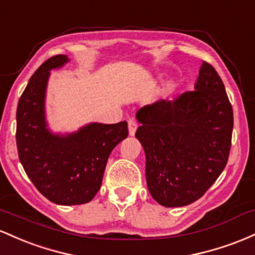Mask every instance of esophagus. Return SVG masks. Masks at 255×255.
I'll use <instances>...</instances> for the list:
<instances>
[{"instance_id": "obj_1", "label": "esophagus", "mask_w": 255, "mask_h": 255, "mask_svg": "<svg viewBox=\"0 0 255 255\" xmlns=\"http://www.w3.org/2000/svg\"><path fill=\"white\" fill-rule=\"evenodd\" d=\"M137 127H138V125H137V123L135 122V120H132V119L128 120V133H130V136L135 135Z\"/></svg>"}]
</instances>
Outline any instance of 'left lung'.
Masks as SVG:
<instances>
[{
    "mask_svg": "<svg viewBox=\"0 0 255 255\" xmlns=\"http://www.w3.org/2000/svg\"><path fill=\"white\" fill-rule=\"evenodd\" d=\"M136 119L153 199L165 207L199 200L223 172L231 147L233 107L216 70L204 61L194 91L143 106Z\"/></svg>",
    "mask_w": 255,
    "mask_h": 255,
    "instance_id": "8db88e82",
    "label": "left lung"
}]
</instances>
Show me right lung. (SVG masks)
<instances>
[{
	"instance_id": "add662e5",
	"label": "right lung",
	"mask_w": 255,
	"mask_h": 255,
	"mask_svg": "<svg viewBox=\"0 0 255 255\" xmlns=\"http://www.w3.org/2000/svg\"><path fill=\"white\" fill-rule=\"evenodd\" d=\"M71 61L55 55L32 74L16 108L19 160L39 193L56 205L91 201L101 188L108 156L128 135V123H88L72 132H54L45 110L50 71Z\"/></svg>"
}]
</instances>
